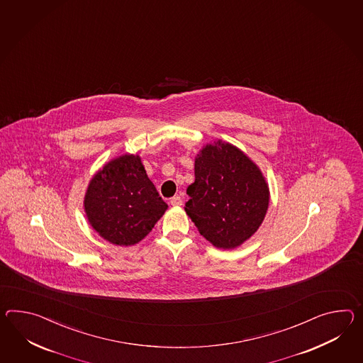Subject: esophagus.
Wrapping results in <instances>:
<instances>
[{"label": "esophagus", "mask_w": 363, "mask_h": 363, "mask_svg": "<svg viewBox=\"0 0 363 363\" xmlns=\"http://www.w3.org/2000/svg\"><path fill=\"white\" fill-rule=\"evenodd\" d=\"M170 204L172 206H182V198L179 195L170 198Z\"/></svg>", "instance_id": "1"}]
</instances>
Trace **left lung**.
<instances>
[{
  "label": "left lung",
  "mask_w": 363,
  "mask_h": 363,
  "mask_svg": "<svg viewBox=\"0 0 363 363\" xmlns=\"http://www.w3.org/2000/svg\"><path fill=\"white\" fill-rule=\"evenodd\" d=\"M185 211L213 247L233 249L259 228L269 207L262 172L230 143L213 142L195 157Z\"/></svg>",
  "instance_id": "obj_1"
}]
</instances>
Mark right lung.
<instances>
[{
	"mask_svg": "<svg viewBox=\"0 0 363 363\" xmlns=\"http://www.w3.org/2000/svg\"><path fill=\"white\" fill-rule=\"evenodd\" d=\"M84 207L101 238L121 247L142 241L168 208L136 155L107 162L89 182Z\"/></svg>",
	"mask_w": 363,
	"mask_h": 363,
	"instance_id": "obj_1",
	"label": "right lung"
}]
</instances>
